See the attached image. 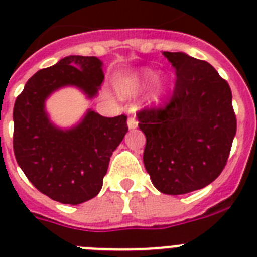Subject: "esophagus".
<instances>
[{"label": "esophagus", "mask_w": 257, "mask_h": 257, "mask_svg": "<svg viewBox=\"0 0 257 257\" xmlns=\"http://www.w3.org/2000/svg\"><path fill=\"white\" fill-rule=\"evenodd\" d=\"M127 124H128V128H137L138 127V119L135 118V115H131L127 119Z\"/></svg>", "instance_id": "obj_1"}]
</instances>
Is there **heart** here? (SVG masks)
<instances>
[{"label":"heart","mask_w":257,"mask_h":257,"mask_svg":"<svg viewBox=\"0 0 257 257\" xmlns=\"http://www.w3.org/2000/svg\"><path fill=\"white\" fill-rule=\"evenodd\" d=\"M155 78V72L150 71V70H146V71L142 72L138 78L133 79V80H128V82L126 83V85H124V93H126L127 96L137 95L138 92L143 88V87H146L147 84H150L151 82H153ZM161 89L162 83L157 82V84H156V91L161 92Z\"/></svg>","instance_id":"b5f03b06"}]
</instances>
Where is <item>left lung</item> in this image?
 Instances as JSON below:
<instances>
[{
    "label": "left lung",
    "instance_id": "left-lung-1",
    "mask_svg": "<svg viewBox=\"0 0 257 257\" xmlns=\"http://www.w3.org/2000/svg\"><path fill=\"white\" fill-rule=\"evenodd\" d=\"M177 71L173 93L137 113L146 135L143 161L162 194L200 190L221 174L236 131L231 89L213 66L181 52H164Z\"/></svg>",
    "mask_w": 257,
    "mask_h": 257
}]
</instances>
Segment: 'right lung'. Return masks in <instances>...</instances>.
Masks as SVG:
<instances>
[{
    "label": "right lung",
    "mask_w": 257,
    "mask_h": 257,
    "mask_svg": "<svg viewBox=\"0 0 257 257\" xmlns=\"http://www.w3.org/2000/svg\"><path fill=\"white\" fill-rule=\"evenodd\" d=\"M104 80L96 57L70 56L37 71L17 97L13 148L18 165L40 192L63 204H80L100 192L109 161L128 130L127 115L88 111L82 123L60 130L44 111L45 98L63 85L93 97Z\"/></svg>",
    "instance_id": "obj_1"
}]
</instances>
